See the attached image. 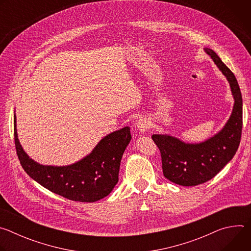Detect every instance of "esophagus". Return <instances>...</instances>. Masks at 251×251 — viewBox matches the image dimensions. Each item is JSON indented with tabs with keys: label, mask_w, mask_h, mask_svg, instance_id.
I'll use <instances>...</instances> for the list:
<instances>
[{
	"label": "esophagus",
	"mask_w": 251,
	"mask_h": 251,
	"mask_svg": "<svg viewBox=\"0 0 251 251\" xmlns=\"http://www.w3.org/2000/svg\"><path fill=\"white\" fill-rule=\"evenodd\" d=\"M136 127H137V129H138L141 133H144V132H147V131L150 129L151 124H150V121H149L146 117H141V118H139V120L137 121Z\"/></svg>",
	"instance_id": "esophagus-1"
}]
</instances>
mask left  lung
<instances>
[{
  "label": "left lung",
  "mask_w": 251,
  "mask_h": 251,
  "mask_svg": "<svg viewBox=\"0 0 251 251\" xmlns=\"http://www.w3.org/2000/svg\"><path fill=\"white\" fill-rule=\"evenodd\" d=\"M205 52L229 82L234 98L232 113L225 127L199 144H190L170 135L154 134L161 152L163 174L169 181L185 187L203 184L212 178L235 155L242 131V96L232 71L210 49Z\"/></svg>",
  "instance_id": "8db88e82"
}]
</instances>
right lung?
Segmentation results:
<instances>
[{
	"instance_id": "right-lung-1",
	"label": "right lung",
	"mask_w": 251,
	"mask_h": 251,
	"mask_svg": "<svg viewBox=\"0 0 251 251\" xmlns=\"http://www.w3.org/2000/svg\"><path fill=\"white\" fill-rule=\"evenodd\" d=\"M17 155L25 173L49 191L65 199L94 202L108 196L118 183L120 162L131 140L129 127L105 136L93 151L69 166H44L31 160L22 148L14 115Z\"/></svg>"
}]
</instances>
